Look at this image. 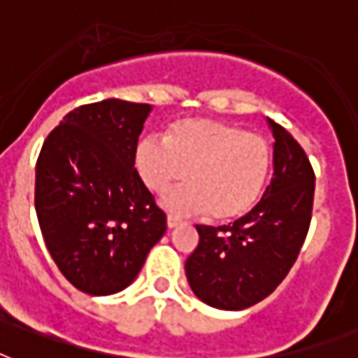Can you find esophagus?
Here are the masks:
<instances>
[{"mask_svg": "<svg viewBox=\"0 0 358 358\" xmlns=\"http://www.w3.org/2000/svg\"><path fill=\"white\" fill-rule=\"evenodd\" d=\"M180 222H182V219L176 217V215H169V217H167V226H169V228H176Z\"/></svg>", "mask_w": 358, "mask_h": 358, "instance_id": "34e87169", "label": "esophagus"}]
</instances>
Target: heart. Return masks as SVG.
Returning <instances> with one entry per match:
<instances>
[{
    "instance_id": "1",
    "label": "heart",
    "mask_w": 358,
    "mask_h": 358,
    "mask_svg": "<svg viewBox=\"0 0 358 358\" xmlns=\"http://www.w3.org/2000/svg\"><path fill=\"white\" fill-rule=\"evenodd\" d=\"M272 165L270 143L255 132L215 119H184L165 139L145 138L136 149V169L152 193L165 194L187 173L189 185L165 204L178 213L235 219L259 200Z\"/></svg>"
}]
</instances>
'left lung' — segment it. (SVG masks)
<instances>
[{
  "mask_svg": "<svg viewBox=\"0 0 358 358\" xmlns=\"http://www.w3.org/2000/svg\"><path fill=\"white\" fill-rule=\"evenodd\" d=\"M274 174L263 199L229 226H196L199 246L185 261L191 289L215 309L241 310L278 289L298 259L315 200V171L301 145L268 119Z\"/></svg>",
  "mask_w": 358,
  "mask_h": 358,
  "instance_id": "obj_1",
  "label": "left lung"
}]
</instances>
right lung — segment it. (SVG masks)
<instances>
[{
  "label": "right lung",
  "instance_id": "1",
  "mask_svg": "<svg viewBox=\"0 0 358 358\" xmlns=\"http://www.w3.org/2000/svg\"><path fill=\"white\" fill-rule=\"evenodd\" d=\"M150 104L106 99L71 110L36 162L34 206L49 254L80 292L127 289L167 217L139 178V134Z\"/></svg>",
  "mask_w": 358,
  "mask_h": 358
}]
</instances>
